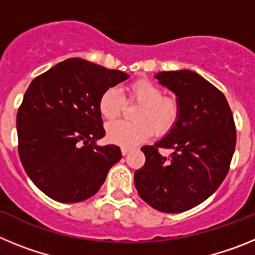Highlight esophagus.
<instances>
[{
	"mask_svg": "<svg viewBox=\"0 0 255 255\" xmlns=\"http://www.w3.org/2000/svg\"><path fill=\"white\" fill-rule=\"evenodd\" d=\"M130 150H131V149H130V148H126V147L121 148V153H123V155H126V154H128V153L130 152Z\"/></svg>",
	"mask_w": 255,
	"mask_h": 255,
	"instance_id": "esophagus-1",
	"label": "esophagus"
}]
</instances>
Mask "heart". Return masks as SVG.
<instances>
[{"label":"heart","mask_w":255,"mask_h":255,"mask_svg":"<svg viewBox=\"0 0 255 255\" xmlns=\"http://www.w3.org/2000/svg\"><path fill=\"white\" fill-rule=\"evenodd\" d=\"M126 101L138 103L134 123H112L107 126V139L121 147L131 148L147 140L154 131L162 136L172 129L180 115V105L172 97H163L161 88L147 79H139L126 88ZM98 108L103 119L112 121L120 116L124 98L116 88L102 93Z\"/></svg>","instance_id":"obj_1"}]
</instances>
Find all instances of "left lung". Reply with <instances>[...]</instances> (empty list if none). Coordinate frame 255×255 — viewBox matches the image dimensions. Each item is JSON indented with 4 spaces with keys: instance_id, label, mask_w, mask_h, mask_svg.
Masks as SVG:
<instances>
[{
    "instance_id": "obj_1",
    "label": "left lung",
    "mask_w": 255,
    "mask_h": 255,
    "mask_svg": "<svg viewBox=\"0 0 255 255\" xmlns=\"http://www.w3.org/2000/svg\"><path fill=\"white\" fill-rule=\"evenodd\" d=\"M175 93L180 115L172 129L154 145H144L145 163L134 173L135 188L157 211L180 213L211 197L229 172L236 130L226 97L191 70L155 74ZM158 147L172 149L170 157Z\"/></svg>"
}]
</instances>
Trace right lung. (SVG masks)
Returning a JSON list of instances; mask_svg holds the SVG:
<instances>
[{
	"label": "right lung",
	"instance_id": "add662e5",
	"mask_svg": "<svg viewBox=\"0 0 255 255\" xmlns=\"http://www.w3.org/2000/svg\"><path fill=\"white\" fill-rule=\"evenodd\" d=\"M129 78L83 58H69L30 83L16 116L22 167L39 190L61 203L91 198L121 159L106 134L100 98Z\"/></svg>",
	"mask_w": 255,
	"mask_h": 255
}]
</instances>
